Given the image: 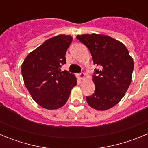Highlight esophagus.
I'll return each instance as SVG.
<instances>
[{
	"instance_id": "esophagus-1",
	"label": "esophagus",
	"mask_w": 148,
	"mask_h": 148,
	"mask_svg": "<svg viewBox=\"0 0 148 148\" xmlns=\"http://www.w3.org/2000/svg\"><path fill=\"white\" fill-rule=\"evenodd\" d=\"M79 78H80V79H84V78H85V74L84 73H81L80 74H79Z\"/></svg>"
}]
</instances>
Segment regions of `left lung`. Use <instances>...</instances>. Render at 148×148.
I'll return each instance as SVG.
<instances>
[{
	"instance_id": "8db88e82",
	"label": "left lung",
	"mask_w": 148,
	"mask_h": 148,
	"mask_svg": "<svg viewBox=\"0 0 148 148\" xmlns=\"http://www.w3.org/2000/svg\"><path fill=\"white\" fill-rule=\"evenodd\" d=\"M76 38L88 48L94 64L101 66L92 75L95 92L86 100L91 108L107 110L119 102L130 86L133 58L122 43L108 35L83 34Z\"/></svg>"
}]
</instances>
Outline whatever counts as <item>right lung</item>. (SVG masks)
<instances>
[{
  "label": "right lung",
  "mask_w": 148,
  "mask_h": 148,
  "mask_svg": "<svg viewBox=\"0 0 148 148\" xmlns=\"http://www.w3.org/2000/svg\"><path fill=\"white\" fill-rule=\"evenodd\" d=\"M72 40L71 35L51 38L31 52L21 65L26 87L35 102L45 109L56 110L64 105L77 84L74 74L61 70Z\"/></svg>",
  "instance_id": "add662e5"
}]
</instances>
